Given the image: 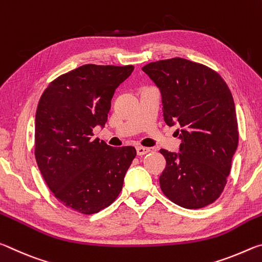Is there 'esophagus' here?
I'll list each match as a JSON object with an SVG mask.
<instances>
[{
	"label": "esophagus",
	"instance_id": "34e87169",
	"mask_svg": "<svg viewBox=\"0 0 262 262\" xmlns=\"http://www.w3.org/2000/svg\"><path fill=\"white\" fill-rule=\"evenodd\" d=\"M150 151L149 148H145V147H136V154L137 156H143V155L148 154Z\"/></svg>",
	"mask_w": 262,
	"mask_h": 262
}]
</instances>
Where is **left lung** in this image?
Instances as JSON below:
<instances>
[{
    "label": "left lung",
    "instance_id": "left-lung-1",
    "mask_svg": "<svg viewBox=\"0 0 262 262\" xmlns=\"http://www.w3.org/2000/svg\"><path fill=\"white\" fill-rule=\"evenodd\" d=\"M142 70L161 91L164 121L179 127V152L159 150L166 161L159 177L162 192L187 209L211 205L227 185L238 147L231 91L215 70L181 57L151 62Z\"/></svg>",
    "mask_w": 262,
    "mask_h": 262
}]
</instances>
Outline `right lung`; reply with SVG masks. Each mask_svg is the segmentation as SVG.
<instances>
[{"label":"right lung","mask_w":262,"mask_h":262,"mask_svg":"<svg viewBox=\"0 0 262 262\" xmlns=\"http://www.w3.org/2000/svg\"><path fill=\"white\" fill-rule=\"evenodd\" d=\"M133 66L84 64L51 82L35 113L34 156L42 178L66 207L91 215L108 207L136 156L94 139L105 126L117 89Z\"/></svg>","instance_id":"obj_1"}]
</instances>
